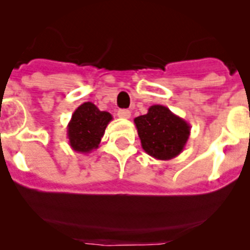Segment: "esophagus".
Returning a JSON list of instances; mask_svg holds the SVG:
<instances>
[{
    "label": "esophagus",
    "instance_id": "34e87169",
    "mask_svg": "<svg viewBox=\"0 0 250 250\" xmlns=\"http://www.w3.org/2000/svg\"><path fill=\"white\" fill-rule=\"evenodd\" d=\"M117 116L120 118H125V120H128V118H130V111L129 110H118L117 111Z\"/></svg>",
    "mask_w": 250,
    "mask_h": 250
}]
</instances>
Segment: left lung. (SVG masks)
<instances>
[{
    "mask_svg": "<svg viewBox=\"0 0 250 250\" xmlns=\"http://www.w3.org/2000/svg\"><path fill=\"white\" fill-rule=\"evenodd\" d=\"M141 147L160 161H169L185 148L191 125L163 105H152L146 115L134 118Z\"/></svg>",
    "mask_w": 250,
    "mask_h": 250,
    "instance_id": "left-lung-1",
    "label": "left lung"
}]
</instances>
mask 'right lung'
<instances>
[{"instance_id":"right-lung-1","label":"right lung","mask_w":250,"mask_h":250,"mask_svg":"<svg viewBox=\"0 0 250 250\" xmlns=\"http://www.w3.org/2000/svg\"><path fill=\"white\" fill-rule=\"evenodd\" d=\"M110 121H112L111 113L100 111L93 103L87 102L80 105L67 125V138L72 150L90 153L99 147Z\"/></svg>"}]
</instances>
